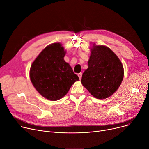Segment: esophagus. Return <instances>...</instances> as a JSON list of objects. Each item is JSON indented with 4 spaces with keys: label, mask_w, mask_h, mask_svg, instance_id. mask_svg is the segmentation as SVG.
<instances>
[{
    "label": "esophagus",
    "mask_w": 149,
    "mask_h": 149,
    "mask_svg": "<svg viewBox=\"0 0 149 149\" xmlns=\"http://www.w3.org/2000/svg\"><path fill=\"white\" fill-rule=\"evenodd\" d=\"M78 76H79V79L81 80V78H82V73H78Z\"/></svg>",
    "instance_id": "esophagus-1"
}]
</instances>
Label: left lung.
I'll list each match as a JSON object with an SVG mask.
<instances>
[{"label":"left lung","instance_id":"left-lung-1","mask_svg":"<svg viewBox=\"0 0 149 149\" xmlns=\"http://www.w3.org/2000/svg\"><path fill=\"white\" fill-rule=\"evenodd\" d=\"M92 46L88 67L82 74L81 83L93 97L105 99L118 89L123 81V66L108 47L95 43Z\"/></svg>","mask_w":149,"mask_h":149}]
</instances>
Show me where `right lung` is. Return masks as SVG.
Returning <instances> with one entry per match:
<instances>
[{
	"mask_svg": "<svg viewBox=\"0 0 149 149\" xmlns=\"http://www.w3.org/2000/svg\"><path fill=\"white\" fill-rule=\"evenodd\" d=\"M66 50L60 42L44 49L31 64L29 76L36 90L48 100L56 101L67 94L72 85L79 81L64 58Z\"/></svg>",
	"mask_w": 149,
	"mask_h": 149,
	"instance_id": "right-lung-1",
	"label": "right lung"
}]
</instances>
